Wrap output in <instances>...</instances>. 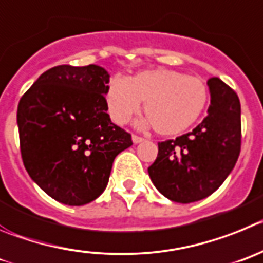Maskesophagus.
Returning <instances> with one entry per match:
<instances>
[{"label": "esophagus", "instance_id": "esophagus-1", "mask_svg": "<svg viewBox=\"0 0 263 263\" xmlns=\"http://www.w3.org/2000/svg\"><path fill=\"white\" fill-rule=\"evenodd\" d=\"M132 141H134L135 144L141 143V141H144V137L139 136V135H132Z\"/></svg>", "mask_w": 263, "mask_h": 263}]
</instances>
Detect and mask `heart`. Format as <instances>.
I'll return each mask as SVG.
<instances>
[{
    "instance_id": "heart-1",
    "label": "heart",
    "mask_w": 263,
    "mask_h": 263,
    "mask_svg": "<svg viewBox=\"0 0 263 263\" xmlns=\"http://www.w3.org/2000/svg\"><path fill=\"white\" fill-rule=\"evenodd\" d=\"M106 102L117 124L128 122L141 102L144 111L161 135H178L190 128L204 112L208 87L204 81L178 70L153 69L129 79L114 77L108 82Z\"/></svg>"
}]
</instances>
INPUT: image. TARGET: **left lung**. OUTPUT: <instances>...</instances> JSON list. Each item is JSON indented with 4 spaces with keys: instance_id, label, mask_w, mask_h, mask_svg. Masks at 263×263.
<instances>
[{
    "instance_id": "obj_1",
    "label": "left lung",
    "mask_w": 263,
    "mask_h": 263,
    "mask_svg": "<svg viewBox=\"0 0 263 263\" xmlns=\"http://www.w3.org/2000/svg\"><path fill=\"white\" fill-rule=\"evenodd\" d=\"M208 115L191 132L158 143L148 167L158 191L177 203H193L221 186L241 151V106L233 89L217 77L208 80Z\"/></svg>"
}]
</instances>
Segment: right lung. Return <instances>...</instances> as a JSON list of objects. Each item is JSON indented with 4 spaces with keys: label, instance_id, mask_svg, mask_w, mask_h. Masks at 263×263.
Instances as JSON below:
<instances>
[{
    "label": "right lung",
    "instance_id": "right-lung-1",
    "mask_svg": "<svg viewBox=\"0 0 263 263\" xmlns=\"http://www.w3.org/2000/svg\"><path fill=\"white\" fill-rule=\"evenodd\" d=\"M110 76L98 65H58L34 82L16 111L28 176L68 205L93 202L105 191L114 158L132 145L131 134L111 122Z\"/></svg>",
    "mask_w": 263,
    "mask_h": 263
}]
</instances>
